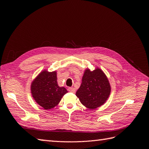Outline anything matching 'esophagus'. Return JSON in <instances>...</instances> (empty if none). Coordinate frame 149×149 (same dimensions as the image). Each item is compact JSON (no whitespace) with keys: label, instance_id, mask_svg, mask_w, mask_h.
<instances>
[{"label":"esophagus","instance_id":"34e87169","mask_svg":"<svg viewBox=\"0 0 149 149\" xmlns=\"http://www.w3.org/2000/svg\"><path fill=\"white\" fill-rule=\"evenodd\" d=\"M68 91H70V92H71V93H75V89L74 88H68Z\"/></svg>","mask_w":149,"mask_h":149}]
</instances>
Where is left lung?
<instances>
[{
	"label": "left lung",
	"mask_w": 149,
	"mask_h": 149,
	"mask_svg": "<svg viewBox=\"0 0 149 149\" xmlns=\"http://www.w3.org/2000/svg\"><path fill=\"white\" fill-rule=\"evenodd\" d=\"M111 93V86L107 76L100 68L85 70L82 83L76 93L83 105L95 109L104 104Z\"/></svg>",
	"instance_id": "1"
}]
</instances>
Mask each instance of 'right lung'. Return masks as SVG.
<instances>
[{"label": "right lung", "mask_w": 149, "mask_h": 149, "mask_svg": "<svg viewBox=\"0 0 149 149\" xmlns=\"http://www.w3.org/2000/svg\"><path fill=\"white\" fill-rule=\"evenodd\" d=\"M31 93L38 104L45 109H50L58 105L68 91L58 85L56 71L44 70L31 83Z\"/></svg>", "instance_id": "1"}]
</instances>
